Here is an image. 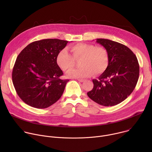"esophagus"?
I'll use <instances>...</instances> for the list:
<instances>
[{
  "label": "esophagus",
  "instance_id": "obj_1",
  "mask_svg": "<svg viewBox=\"0 0 152 152\" xmlns=\"http://www.w3.org/2000/svg\"><path fill=\"white\" fill-rule=\"evenodd\" d=\"M77 80L79 81V82H83L85 81L84 79H77Z\"/></svg>",
  "mask_w": 152,
  "mask_h": 152
}]
</instances>
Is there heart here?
<instances>
[{"mask_svg":"<svg viewBox=\"0 0 152 152\" xmlns=\"http://www.w3.org/2000/svg\"><path fill=\"white\" fill-rule=\"evenodd\" d=\"M72 56L67 50H61L56 56L59 67L66 72L72 69L75 61L81 59L78 69L69 71L66 75L70 78H85L102 73L107 68L109 56L107 50L103 47L87 43H79L70 48Z\"/></svg>","mask_w":152,"mask_h":152,"instance_id":"b5f03b06","label":"heart"}]
</instances>
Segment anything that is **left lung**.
Returning a JSON list of instances; mask_svg holds the SVG:
<instances>
[{
  "label": "left lung",
  "mask_w": 152,
  "mask_h": 152,
  "mask_svg": "<svg viewBox=\"0 0 152 152\" xmlns=\"http://www.w3.org/2000/svg\"><path fill=\"white\" fill-rule=\"evenodd\" d=\"M107 50L109 62L105 71L93 80L94 87L88 96L97 103L112 106L124 100L135 89L140 66L137 56L127 46L116 41L97 38Z\"/></svg>",
  "instance_id": "1"
}]
</instances>
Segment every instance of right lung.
Returning <instances> with one entry per match:
<instances>
[{
    "mask_svg": "<svg viewBox=\"0 0 152 152\" xmlns=\"http://www.w3.org/2000/svg\"><path fill=\"white\" fill-rule=\"evenodd\" d=\"M68 42L59 39L36 41L18 55L12 70V83L25 103L44 109L60 99L69 80L59 78L63 72L56 56Z\"/></svg>",
    "mask_w": 152,
    "mask_h": 152,
    "instance_id": "right-lung-1",
    "label": "right lung"
}]
</instances>
